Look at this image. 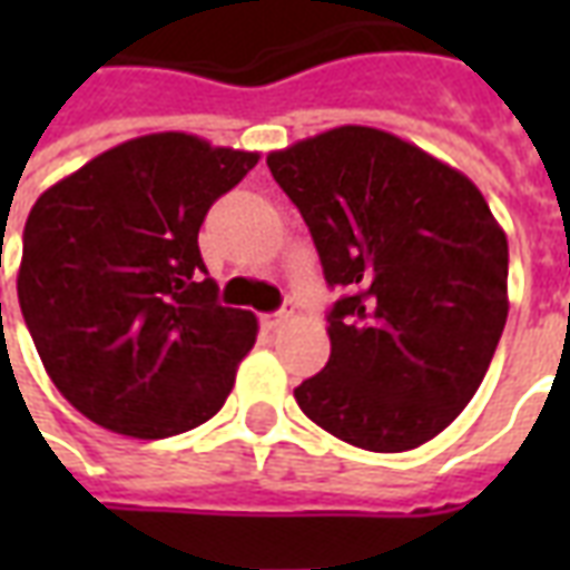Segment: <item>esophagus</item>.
<instances>
[{"mask_svg": "<svg viewBox=\"0 0 570 570\" xmlns=\"http://www.w3.org/2000/svg\"><path fill=\"white\" fill-rule=\"evenodd\" d=\"M289 314H293V311H274V314H262V326H265V330H277V326H284L286 321H289Z\"/></svg>", "mask_w": 570, "mask_h": 570, "instance_id": "1", "label": "esophagus"}]
</instances>
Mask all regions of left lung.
Segmentation results:
<instances>
[{
	"instance_id": "1",
	"label": "left lung",
	"mask_w": 570,
	"mask_h": 570,
	"mask_svg": "<svg viewBox=\"0 0 570 570\" xmlns=\"http://www.w3.org/2000/svg\"><path fill=\"white\" fill-rule=\"evenodd\" d=\"M347 289L330 363L296 387L317 428L366 452H409L449 428L507 323V235L461 170L415 142L345 125L268 155Z\"/></svg>"
}]
</instances>
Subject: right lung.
<instances>
[{"label": "right lung", "instance_id": "obj_1", "mask_svg": "<svg viewBox=\"0 0 570 570\" xmlns=\"http://www.w3.org/2000/svg\"><path fill=\"white\" fill-rule=\"evenodd\" d=\"M256 161L179 130L146 134L32 204L20 311L48 379L85 419L164 440L223 409L259 323L216 302L198 232Z\"/></svg>", "mask_w": 570, "mask_h": 570}]
</instances>
